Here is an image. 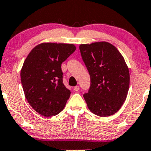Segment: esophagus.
<instances>
[{
  "label": "esophagus",
  "mask_w": 151,
  "mask_h": 151,
  "mask_svg": "<svg viewBox=\"0 0 151 151\" xmlns=\"http://www.w3.org/2000/svg\"><path fill=\"white\" fill-rule=\"evenodd\" d=\"M79 89H80V88H79L78 86H75V87H74V88H73V90L75 91H78Z\"/></svg>",
  "instance_id": "34e87169"
}]
</instances>
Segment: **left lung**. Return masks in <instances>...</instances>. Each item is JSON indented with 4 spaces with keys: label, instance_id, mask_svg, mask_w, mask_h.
Instances as JSON below:
<instances>
[{
    "label": "left lung",
    "instance_id": "left-lung-1",
    "mask_svg": "<svg viewBox=\"0 0 151 151\" xmlns=\"http://www.w3.org/2000/svg\"><path fill=\"white\" fill-rule=\"evenodd\" d=\"M91 77L84 99L91 111L99 116L115 114L127 98L129 73L123 57L111 44L101 42L79 46Z\"/></svg>",
    "mask_w": 151,
    "mask_h": 151
}]
</instances>
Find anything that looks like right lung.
<instances>
[{
    "label": "right lung",
    "instance_id": "obj_1",
    "mask_svg": "<svg viewBox=\"0 0 151 151\" xmlns=\"http://www.w3.org/2000/svg\"><path fill=\"white\" fill-rule=\"evenodd\" d=\"M76 50L72 44L42 43L26 58L21 81L27 101L39 114L55 116L64 109L71 92L63 84L61 64Z\"/></svg>",
    "mask_w": 151,
    "mask_h": 151
}]
</instances>
